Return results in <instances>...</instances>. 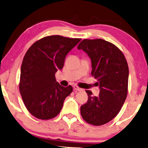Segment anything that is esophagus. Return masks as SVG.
Here are the masks:
<instances>
[{
	"label": "esophagus",
	"mask_w": 148,
	"mask_h": 148,
	"mask_svg": "<svg viewBox=\"0 0 148 148\" xmlns=\"http://www.w3.org/2000/svg\"><path fill=\"white\" fill-rule=\"evenodd\" d=\"M73 88H74V90H76V91H81V90H82V89H81V88H80L79 87V86H76V85H74V86H73Z\"/></svg>",
	"instance_id": "obj_1"
}]
</instances>
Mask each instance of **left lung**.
Listing matches in <instances>:
<instances>
[{
    "label": "left lung",
    "instance_id": "obj_1",
    "mask_svg": "<svg viewBox=\"0 0 148 148\" xmlns=\"http://www.w3.org/2000/svg\"><path fill=\"white\" fill-rule=\"evenodd\" d=\"M92 62V76L97 80L98 96L86 90L87 102L81 106L86 123L95 126L108 123L118 114L128 92L129 67L123 53L116 46L102 39H85L78 45Z\"/></svg>",
    "mask_w": 148,
    "mask_h": 148
}]
</instances>
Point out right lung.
<instances>
[{"label":"right lung","mask_w":148,"mask_h":148,"mask_svg":"<svg viewBox=\"0 0 148 148\" xmlns=\"http://www.w3.org/2000/svg\"><path fill=\"white\" fill-rule=\"evenodd\" d=\"M81 40L47 36L35 42L25 53L19 91L25 107L35 118L45 120L55 118L73 91L71 86L64 88L56 82L55 74L62 69L67 54Z\"/></svg>","instance_id":"obj_1"}]
</instances>
